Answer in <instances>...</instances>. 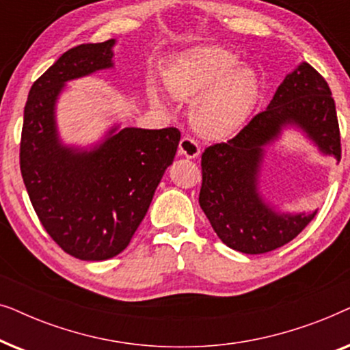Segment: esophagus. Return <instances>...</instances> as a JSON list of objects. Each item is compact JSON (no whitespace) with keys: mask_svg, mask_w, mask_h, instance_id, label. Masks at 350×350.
Here are the masks:
<instances>
[{"mask_svg":"<svg viewBox=\"0 0 350 350\" xmlns=\"http://www.w3.org/2000/svg\"><path fill=\"white\" fill-rule=\"evenodd\" d=\"M178 154L185 156V157H189V159H193V157H198L200 154L199 143L191 137H183V138H181L180 146H178Z\"/></svg>","mask_w":350,"mask_h":350,"instance_id":"1","label":"esophagus"}]
</instances>
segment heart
I'll use <instances>...</instances> for the list:
<instances>
[{
    "label": "heart",
    "mask_w": 350,
    "mask_h": 350,
    "mask_svg": "<svg viewBox=\"0 0 350 350\" xmlns=\"http://www.w3.org/2000/svg\"><path fill=\"white\" fill-rule=\"evenodd\" d=\"M165 83L178 98L199 95L191 119L208 137L224 138L237 133L255 111L261 97V79L252 66L239 65V57L223 47L204 46L172 60ZM151 100L162 102L151 88Z\"/></svg>",
    "instance_id": "1"
}]
</instances>
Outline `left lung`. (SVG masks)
I'll return each mask as SVG.
<instances>
[{"label": "left lung", "instance_id": "obj_1", "mask_svg": "<svg viewBox=\"0 0 350 350\" xmlns=\"http://www.w3.org/2000/svg\"><path fill=\"white\" fill-rule=\"evenodd\" d=\"M285 126H296L323 154L341 161L336 107L327 81L309 64L286 75L265 111L236 137L202 152L199 204L213 231L232 250L258 255L275 250L298 236L315 213H277L258 193L265 146Z\"/></svg>", "mask_w": 350, "mask_h": 350}]
</instances>
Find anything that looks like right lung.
Wrapping results in <instances>:
<instances>
[{"label": "right lung", "mask_w": 350, "mask_h": 350, "mask_svg": "<svg viewBox=\"0 0 350 350\" xmlns=\"http://www.w3.org/2000/svg\"><path fill=\"white\" fill-rule=\"evenodd\" d=\"M114 40L66 51L28 94L21 138V172L40 221L68 255L103 261L129 245L150 208L181 133L176 127H118L90 151L64 146L55 102L66 81L113 66Z\"/></svg>", "instance_id": "1"}]
</instances>
